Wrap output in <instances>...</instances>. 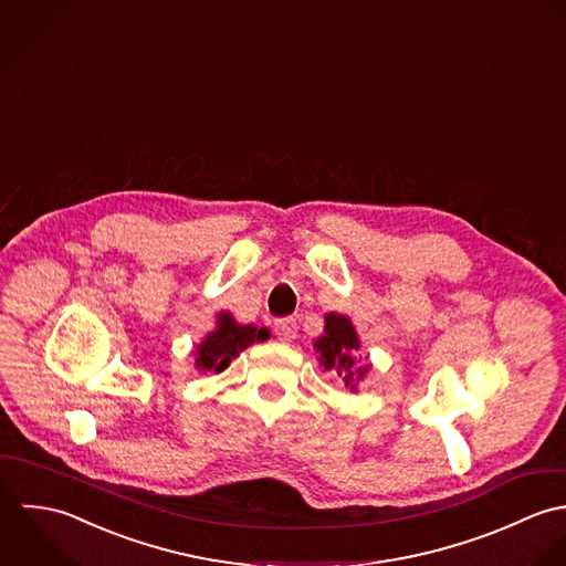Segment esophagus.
<instances>
[{"instance_id": "esophagus-1", "label": "esophagus", "mask_w": 566, "mask_h": 566, "mask_svg": "<svg viewBox=\"0 0 566 566\" xmlns=\"http://www.w3.org/2000/svg\"><path fill=\"white\" fill-rule=\"evenodd\" d=\"M275 335H277V339L291 343L297 337V322L295 319H277L275 322Z\"/></svg>"}]
</instances>
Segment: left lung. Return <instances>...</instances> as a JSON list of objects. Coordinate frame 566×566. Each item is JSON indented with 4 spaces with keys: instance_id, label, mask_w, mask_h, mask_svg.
Segmentation results:
<instances>
[{
    "instance_id": "8db88e82",
    "label": "left lung",
    "mask_w": 566,
    "mask_h": 566,
    "mask_svg": "<svg viewBox=\"0 0 566 566\" xmlns=\"http://www.w3.org/2000/svg\"><path fill=\"white\" fill-rule=\"evenodd\" d=\"M358 347L360 340L349 317L339 313H328L324 335L315 340V352L319 354V363L324 365V369L335 371L340 382L352 391H356V385L369 371V365L356 363Z\"/></svg>"
}]
</instances>
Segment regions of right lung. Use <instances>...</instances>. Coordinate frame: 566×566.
<instances>
[{"instance_id": "add662e5", "label": "right lung", "mask_w": 566, "mask_h": 566, "mask_svg": "<svg viewBox=\"0 0 566 566\" xmlns=\"http://www.w3.org/2000/svg\"><path fill=\"white\" fill-rule=\"evenodd\" d=\"M269 339L266 328L240 326L229 313H219L217 328L206 335L195 349V367L203 374H221L229 363L255 340Z\"/></svg>"}]
</instances>
